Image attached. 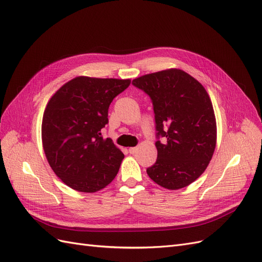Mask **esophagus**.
Returning a JSON list of instances; mask_svg holds the SVG:
<instances>
[{
	"label": "esophagus",
	"mask_w": 262,
	"mask_h": 262,
	"mask_svg": "<svg viewBox=\"0 0 262 262\" xmlns=\"http://www.w3.org/2000/svg\"><path fill=\"white\" fill-rule=\"evenodd\" d=\"M137 150H138V147H130L129 148V153L130 154H136Z\"/></svg>",
	"instance_id": "esophagus-1"
}]
</instances>
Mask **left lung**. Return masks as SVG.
Returning <instances> with one entry per match:
<instances>
[{"label":"left lung","instance_id":"8db88e82","mask_svg":"<svg viewBox=\"0 0 262 262\" xmlns=\"http://www.w3.org/2000/svg\"><path fill=\"white\" fill-rule=\"evenodd\" d=\"M132 84L152 99L157 139L156 163L146 169L157 185L178 190L199 178L216 145V120L209 94L179 69L134 78Z\"/></svg>","mask_w":262,"mask_h":262}]
</instances>
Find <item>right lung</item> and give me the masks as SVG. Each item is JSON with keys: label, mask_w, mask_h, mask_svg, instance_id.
I'll use <instances>...</instances> for the list:
<instances>
[{"label": "right lung", "mask_w": 262, "mask_h": 262, "mask_svg": "<svg viewBox=\"0 0 262 262\" xmlns=\"http://www.w3.org/2000/svg\"><path fill=\"white\" fill-rule=\"evenodd\" d=\"M131 81L77 76L53 94L42 117L41 139L50 167L67 186L96 192L112 182L124 158L102 139L108 109Z\"/></svg>", "instance_id": "add662e5"}]
</instances>
